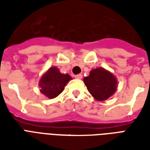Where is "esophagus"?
Returning <instances> with one entry per match:
<instances>
[{
    "instance_id": "1",
    "label": "esophagus",
    "mask_w": 150,
    "mask_h": 150,
    "mask_svg": "<svg viewBox=\"0 0 150 150\" xmlns=\"http://www.w3.org/2000/svg\"><path fill=\"white\" fill-rule=\"evenodd\" d=\"M75 79H80L83 78V75H82V74H78V75H75Z\"/></svg>"
}]
</instances>
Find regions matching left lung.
Wrapping results in <instances>:
<instances>
[{
  "label": "left lung",
  "mask_w": 150,
  "mask_h": 150,
  "mask_svg": "<svg viewBox=\"0 0 150 150\" xmlns=\"http://www.w3.org/2000/svg\"><path fill=\"white\" fill-rule=\"evenodd\" d=\"M88 91L99 101L107 100L116 90L117 81L115 76L104 68L93 69L88 77L83 79Z\"/></svg>",
  "instance_id": "1"
}]
</instances>
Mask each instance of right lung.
<instances>
[{"label": "right lung", "instance_id": "1", "mask_svg": "<svg viewBox=\"0 0 150 150\" xmlns=\"http://www.w3.org/2000/svg\"><path fill=\"white\" fill-rule=\"evenodd\" d=\"M71 79L70 75L61 74L59 69L54 67L50 68L40 79V91L50 99H54L63 91L64 87Z\"/></svg>", "mask_w": 150, "mask_h": 150}]
</instances>
